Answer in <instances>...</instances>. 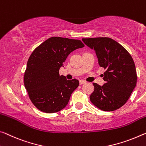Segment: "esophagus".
<instances>
[{"label": "esophagus", "instance_id": "esophagus-1", "mask_svg": "<svg viewBox=\"0 0 146 146\" xmlns=\"http://www.w3.org/2000/svg\"><path fill=\"white\" fill-rule=\"evenodd\" d=\"M84 83H86L85 80H80V81H79V84H84Z\"/></svg>", "mask_w": 146, "mask_h": 146}]
</instances>
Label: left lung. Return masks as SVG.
<instances>
[{"label":"left lung","mask_w":146,"mask_h":146,"mask_svg":"<svg viewBox=\"0 0 146 146\" xmlns=\"http://www.w3.org/2000/svg\"><path fill=\"white\" fill-rule=\"evenodd\" d=\"M86 45L96 51L99 65L106 71L102 86L93 83L90 99L99 109L114 111L123 106L137 82L133 58L123 46L110 38H82Z\"/></svg>","instance_id":"left-lung-1"}]
</instances>
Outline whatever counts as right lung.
I'll use <instances>...</instances> for the list:
<instances>
[{"mask_svg":"<svg viewBox=\"0 0 146 146\" xmlns=\"http://www.w3.org/2000/svg\"><path fill=\"white\" fill-rule=\"evenodd\" d=\"M84 47L79 40L51 37L32 52L25 72L24 84L31 102L38 110L54 113L68 105L79 82L75 78L67 80L60 75L59 69L71 52Z\"/></svg>","mask_w":146,"mask_h":146,"instance_id":"add662e5","label":"right lung"}]
</instances>
